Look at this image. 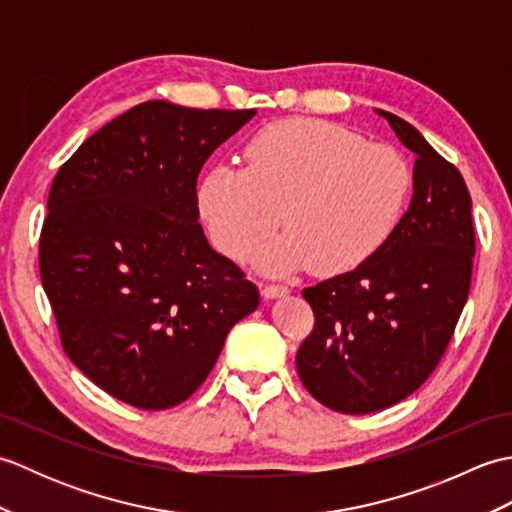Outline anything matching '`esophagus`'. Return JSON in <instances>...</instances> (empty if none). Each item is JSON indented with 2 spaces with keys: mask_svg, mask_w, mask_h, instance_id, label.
<instances>
[{
  "mask_svg": "<svg viewBox=\"0 0 512 512\" xmlns=\"http://www.w3.org/2000/svg\"><path fill=\"white\" fill-rule=\"evenodd\" d=\"M262 295H264V299H279V297L288 295V288L281 284H266L262 288Z\"/></svg>",
  "mask_w": 512,
  "mask_h": 512,
  "instance_id": "obj_1",
  "label": "esophagus"
}]
</instances>
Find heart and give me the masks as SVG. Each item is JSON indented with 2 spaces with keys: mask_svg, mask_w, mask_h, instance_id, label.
Returning a JSON list of instances; mask_svg holds the SVG:
<instances>
[{
  "mask_svg": "<svg viewBox=\"0 0 512 512\" xmlns=\"http://www.w3.org/2000/svg\"><path fill=\"white\" fill-rule=\"evenodd\" d=\"M413 173L398 149L319 118L270 123L244 147V169L220 162L198 184V209L228 257L284 224L255 264L281 275H339L387 244L405 215Z\"/></svg>",
  "mask_w": 512,
  "mask_h": 512,
  "instance_id": "heart-1",
  "label": "heart"
}]
</instances>
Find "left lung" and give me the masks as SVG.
<instances>
[{"label": "left lung", "mask_w": 512, "mask_h": 512, "mask_svg": "<svg viewBox=\"0 0 512 512\" xmlns=\"http://www.w3.org/2000/svg\"><path fill=\"white\" fill-rule=\"evenodd\" d=\"M376 114L416 154L409 209L367 262L303 290L314 330L297 352L310 394L352 416L396 405L431 376L469 297L475 255L462 173L416 127Z\"/></svg>", "instance_id": "left-lung-1"}]
</instances>
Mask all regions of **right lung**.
I'll return each instance as SVG.
<instances>
[{"mask_svg":"<svg viewBox=\"0 0 512 512\" xmlns=\"http://www.w3.org/2000/svg\"><path fill=\"white\" fill-rule=\"evenodd\" d=\"M255 110L147 101L54 176L41 284L70 361L107 394L169 409L198 389L259 292L206 242L198 173Z\"/></svg>","mask_w":512,"mask_h":512,"instance_id":"obj_1","label":"right lung"}]
</instances>
